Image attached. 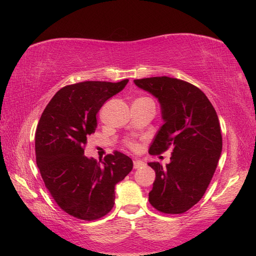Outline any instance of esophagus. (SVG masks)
I'll list each match as a JSON object with an SVG mask.
<instances>
[{
	"instance_id": "1",
	"label": "esophagus",
	"mask_w": 256,
	"mask_h": 256,
	"mask_svg": "<svg viewBox=\"0 0 256 256\" xmlns=\"http://www.w3.org/2000/svg\"><path fill=\"white\" fill-rule=\"evenodd\" d=\"M143 165H144V162H142V160H133V167L135 168V170H138V168L142 167Z\"/></svg>"
}]
</instances>
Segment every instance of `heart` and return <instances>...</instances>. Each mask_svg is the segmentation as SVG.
Returning a JSON list of instances; mask_svg holds the SVG:
<instances>
[{"label":"heart","mask_w":256,"mask_h":256,"mask_svg":"<svg viewBox=\"0 0 256 256\" xmlns=\"http://www.w3.org/2000/svg\"><path fill=\"white\" fill-rule=\"evenodd\" d=\"M128 146H130V148H136V145H135L133 142H130V143H128Z\"/></svg>","instance_id":"b5f03b06"}]
</instances>
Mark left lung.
<instances>
[{"instance_id": "1", "label": "left lung", "mask_w": 256, "mask_h": 256, "mask_svg": "<svg viewBox=\"0 0 256 256\" xmlns=\"http://www.w3.org/2000/svg\"><path fill=\"white\" fill-rule=\"evenodd\" d=\"M138 88L158 99L164 124L148 153L160 155L172 148L170 162H148L155 170L150 204L162 214H184L202 198L216 172L222 150L218 116L197 86L180 79H135Z\"/></svg>"}]
</instances>
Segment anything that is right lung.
Wrapping results in <instances>:
<instances>
[{
  "label": "right lung",
  "instance_id": "1",
  "mask_svg": "<svg viewBox=\"0 0 256 256\" xmlns=\"http://www.w3.org/2000/svg\"><path fill=\"white\" fill-rule=\"evenodd\" d=\"M128 82L84 81L64 86L38 122V170L56 204L77 219L92 221L108 214L114 206L116 184L133 168L132 160L118 150L101 162L84 155L86 138L96 128V113Z\"/></svg>",
  "mask_w": 256,
  "mask_h": 256
}]
</instances>
